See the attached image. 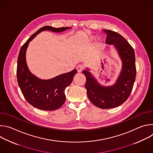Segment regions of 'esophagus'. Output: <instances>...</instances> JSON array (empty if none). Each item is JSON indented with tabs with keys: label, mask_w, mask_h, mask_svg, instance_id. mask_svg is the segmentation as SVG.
<instances>
[{
	"label": "esophagus",
	"mask_w": 153,
	"mask_h": 153,
	"mask_svg": "<svg viewBox=\"0 0 153 153\" xmlns=\"http://www.w3.org/2000/svg\"><path fill=\"white\" fill-rule=\"evenodd\" d=\"M76 69H77V71H78L79 73H80V72H82V70H83V67L82 66V65H78V66L77 67Z\"/></svg>",
	"instance_id": "34e87169"
}]
</instances>
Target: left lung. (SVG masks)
Returning <instances> with one entry per match:
<instances>
[{
  "instance_id": "obj_1",
  "label": "left lung",
  "mask_w": 153,
  "mask_h": 153,
  "mask_svg": "<svg viewBox=\"0 0 153 153\" xmlns=\"http://www.w3.org/2000/svg\"><path fill=\"white\" fill-rule=\"evenodd\" d=\"M103 31L107 34L106 43L114 45L122 60L119 77L114 84L105 86L97 82L90 69L86 68L82 73L86 77L85 88L90 100L100 108L109 109L122 105L129 97L136 79V68L135 53L128 41L116 32L109 30Z\"/></svg>"
}]
</instances>
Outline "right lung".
<instances>
[{
  "instance_id": "1",
  "label": "right lung",
  "mask_w": 153,
  "mask_h": 153,
  "mask_svg": "<svg viewBox=\"0 0 153 153\" xmlns=\"http://www.w3.org/2000/svg\"><path fill=\"white\" fill-rule=\"evenodd\" d=\"M71 27L53 28L45 26L33 34L21 47L17 67V78L19 86L27 101L34 107L42 110L54 111L65 102V90L73 81L77 70L60 74L52 79L43 80L38 78L29 70L26 61V51L31 41L42 31H51L61 33Z\"/></svg>"
}]
</instances>
